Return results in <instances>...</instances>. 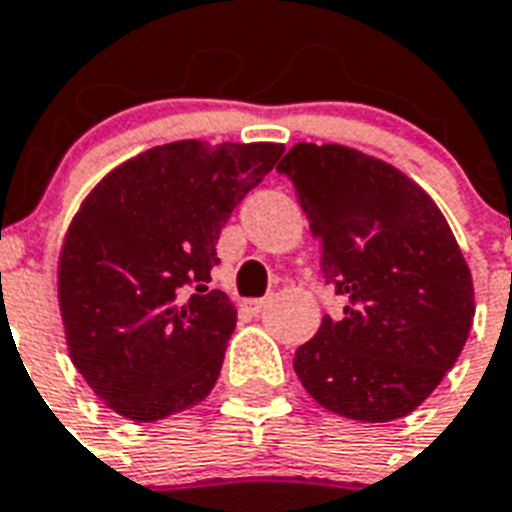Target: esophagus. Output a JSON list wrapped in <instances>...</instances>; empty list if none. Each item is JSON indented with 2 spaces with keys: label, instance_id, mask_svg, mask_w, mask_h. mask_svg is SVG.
Segmentation results:
<instances>
[{
  "label": "esophagus",
  "instance_id": "34e87169",
  "mask_svg": "<svg viewBox=\"0 0 512 512\" xmlns=\"http://www.w3.org/2000/svg\"><path fill=\"white\" fill-rule=\"evenodd\" d=\"M264 306H267V298H248V301H243V309L248 314H261Z\"/></svg>",
  "mask_w": 512,
  "mask_h": 512
}]
</instances>
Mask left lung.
Masks as SVG:
<instances>
[{"label": "left lung", "mask_w": 512, "mask_h": 512, "mask_svg": "<svg viewBox=\"0 0 512 512\" xmlns=\"http://www.w3.org/2000/svg\"><path fill=\"white\" fill-rule=\"evenodd\" d=\"M346 298L296 349L293 370L325 410L362 423L404 418L452 370L473 325V280L431 195L343 145L298 142L277 166Z\"/></svg>", "instance_id": "8db88e82"}]
</instances>
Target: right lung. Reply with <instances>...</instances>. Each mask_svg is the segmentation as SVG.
Returning <instances> with one entry per match:
<instances>
[{
	"label": "right lung",
	"mask_w": 512,
	"mask_h": 512,
	"mask_svg": "<svg viewBox=\"0 0 512 512\" xmlns=\"http://www.w3.org/2000/svg\"><path fill=\"white\" fill-rule=\"evenodd\" d=\"M285 147L169 142L113 169L73 216L57 264L68 351L110 410L155 423L214 388L237 312L211 290L216 243Z\"/></svg>",
	"instance_id": "right-lung-1"
}]
</instances>
